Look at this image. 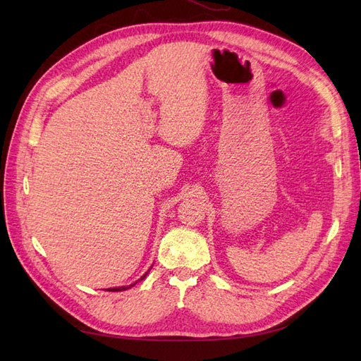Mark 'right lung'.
Segmentation results:
<instances>
[{
    "label": "right lung",
    "instance_id": "add662e5",
    "mask_svg": "<svg viewBox=\"0 0 361 361\" xmlns=\"http://www.w3.org/2000/svg\"><path fill=\"white\" fill-rule=\"evenodd\" d=\"M146 274H147V272H146ZM146 274L143 276V277H141L140 280H143L145 277H146ZM137 283V281H135ZM135 283H134V285H135ZM134 285H129V286H122V288H110V289H106V290H113V292H117V290H126V289H129V288H133Z\"/></svg>",
    "mask_w": 361,
    "mask_h": 361
}]
</instances>
